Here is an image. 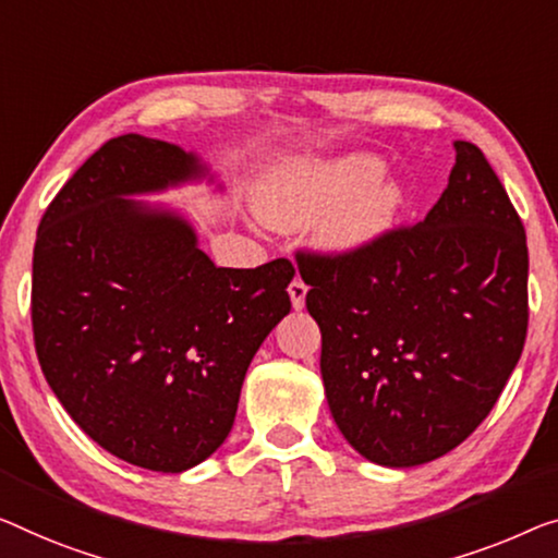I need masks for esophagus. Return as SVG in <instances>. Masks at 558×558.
I'll list each match as a JSON object with an SVG mask.
<instances>
[{
	"label": "esophagus",
	"instance_id": "1",
	"mask_svg": "<svg viewBox=\"0 0 558 558\" xmlns=\"http://www.w3.org/2000/svg\"><path fill=\"white\" fill-rule=\"evenodd\" d=\"M288 293H290V301H293L295 311H303V307H305V295H307V286H305V282H303L301 278H295V280L288 286Z\"/></svg>",
	"mask_w": 558,
	"mask_h": 558
}]
</instances>
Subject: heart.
Returning <instances> with one entry per match:
<instances>
[{"label": "heart", "mask_w": 558, "mask_h": 558, "mask_svg": "<svg viewBox=\"0 0 558 558\" xmlns=\"http://www.w3.org/2000/svg\"><path fill=\"white\" fill-rule=\"evenodd\" d=\"M380 170V160L368 155L295 165L272 174L257 205L270 226L298 228L345 198L347 203L342 202L344 205L332 210L320 226V240L336 251H355L386 232L401 205V190L393 182H372Z\"/></svg>", "instance_id": "heart-1"}]
</instances>
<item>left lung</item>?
<instances>
[{
	"label": "left lung",
	"instance_id": "left-lung-1",
	"mask_svg": "<svg viewBox=\"0 0 558 558\" xmlns=\"http://www.w3.org/2000/svg\"><path fill=\"white\" fill-rule=\"evenodd\" d=\"M426 220L355 251H298L320 326L332 418L373 463L418 465L463 444L498 401L529 328V247L476 145Z\"/></svg>",
	"mask_w": 558,
	"mask_h": 558
}]
</instances>
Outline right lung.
<instances>
[{"label": "right lung", "instance_id": "right-lung-1", "mask_svg": "<svg viewBox=\"0 0 558 558\" xmlns=\"http://www.w3.org/2000/svg\"><path fill=\"white\" fill-rule=\"evenodd\" d=\"M193 155L120 135L41 215L32 332L49 388L105 451L162 473L193 469L235 421L247 365L290 313L295 268H218L170 213L122 195L195 178Z\"/></svg>", "mask_w": 558, "mask_h": 558}]
</instances>
